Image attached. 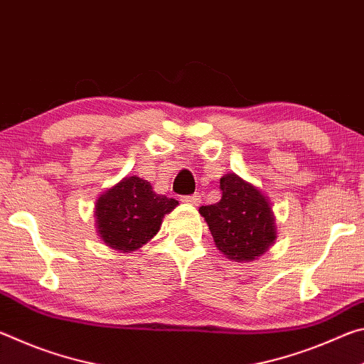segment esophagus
<instances>
[{
	"instance_id": "1",
	"label": "esophagus",
	"mask_w": 364,
	"mask_h": 364,
	"mask_svg": "<svg viewBox=\"0 0 364 364\" xmlns=\"http://www.w3.org/2000/svg\"><path fill=\"white\" fill-rule=\"evenodd\" d=\"M181 200L184 204H191V205H199L200 202V196L199 194H193V196H184L181 197Z\"/></svg>"
}]
</instances>
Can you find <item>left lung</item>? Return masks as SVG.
<instances>
[{"label":"left lung","mask_w":364,"mask_h":364,"mask_svg":"<svg viewBox=\"0 0 364 364\" xmlns=\"http://www.w3.org/2000/svg\"><path fill=\"white\" fill-rule=\"evenodd\" d=\"M220 189V202L199 208L215 245L230 260H255L276 241L274 213L269 200L260 189L236 173L221 178Z\"/></svg>","instance_id":"8db88e82"}]
</instances>
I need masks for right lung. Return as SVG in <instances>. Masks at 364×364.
I'll list each match as a JSON object with an SVG mask.
<instances>
[{"mask_svg":"<svg viewBox=\"0 0 364 364\" xmlns=\"http://www.w3.org/2000/svg\"><path fill=\"white\" fill-rule=\"evenodd\" d=\"M176 205L178 200L154 193L147 180L127 176L96 200L97 232L110 249L134 252L156 236Z\"/></svg>","mask_w":364,"mask_h":364,"instance_id":"obj_1","label":"right lung"}]
</instances>
